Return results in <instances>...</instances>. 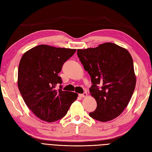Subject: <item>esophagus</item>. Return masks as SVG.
Here are the masks:
<instances>
[{"mask_svg": "<svg viewBox=\"0 0 152 152\" xmlns=\"http://www.w3.org/2000/svg\"><path fill=\"white\" fill-rule=\"evenodd\" d=\"M79 96L81 98H84V97H86V96H87V93H84L83 94H79Z\"/></svg>", "mask_w": 152, "mask_h": 152, "instance_id": "1", "label": "esophagus"}]
</instances>
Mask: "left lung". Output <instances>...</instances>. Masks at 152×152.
<instances>
[{"label":"left lung","mask_w":152,"mask_h":152,"mask_svg":"<svg viewBox=\"0 0 152 152\" xmlns=\"http://www.w3.org/2000/svg\"><path fill=\"white\" fill-rule=\"evenodd\" d=\"M77 56L91 77L89 89L97 108L89 116L101 122L112 121L123 112L129 103L136 78L131 55L112 42L95 48L77 49ZM102 87L99 89L97 86Z\"/></svg>","instance_id":"1"}]
</instances>
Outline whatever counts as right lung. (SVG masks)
<instances>
[{"mask_svg":"<svg viewBox=\"0 0 152 152\" xmlns=\"http://www.w3.org/2000/svg\"><path fill=\"white\" fill-rule=\"evenodd\" d=\"M75 49L39 45L24 53L18 73V86L27 107L41 120L53 122L66 114L78 94L56 89L58 73Z\"/></svg>","mask_w":152,"mask_h":152,"instance_id":"right-lung-1","label":"right lung"}]
</instances>
